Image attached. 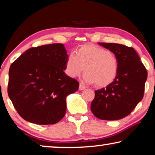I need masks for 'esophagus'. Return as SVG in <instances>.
<instances>
[{"label": "esophagus", "mask_w": 155, "mask_h": 155, "mask_svg": "<svg viewBox=\"0 0 155 155\" xmlns=\"http://www.w3.org/2000/svg\"><path fill=\"white\" fill-rule=\"evenodd\" d=\"M84 89H85V87H84L83 84H80L79 85V90H84Z\"/></svg>", "instance_id": "esophagus-1"}]
</instances>
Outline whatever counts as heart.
Returning <instances> with one entry per match:
<instances>
[{
    "label": "heart",
    "instance_id": "1",
    "mask_svg": "<svg viewBox=\"0 0 155 155\" xmlns=\"http://www.w3.org/2000/svg\"><path fill=\"white\" fill-rule=\"evenodd\" d=\"M84 70L87 82L95 83L98 87H105L117 77L118 61L115 55L105 48L93 44H84L76 50L75 56L68 55L65 73L74 78L81 75Z\"/></svg>",
    "mask_w": 155,
    "mask_h": 155
}]
</instances>
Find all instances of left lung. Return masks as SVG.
<instances>
[{
  "label": "left lung",
  "mask_w": 155,
  "mask_h": 155,
  "mask_svg": "<svg viewBox=\"0 0 155 155\" xmlns=\"http://www.w3.org/2000/svg\"><path fill=\"white\" fill-rule=\"evenodd\" d=\"M109 49L118 61L116 80L95 91L91 111L101 120H119L131 113L143 98L147 72L132 47L114 43H98Z\"/></svg>",
  "instance_id": "obj_1"
}]
</instances>
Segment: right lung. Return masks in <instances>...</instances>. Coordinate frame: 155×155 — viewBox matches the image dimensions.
<instances>
[{
	"instance_id": "add662e5",
	"label": "right lung",
	"mask_w": 155,
	"mask_h": 155,
	"mask_svg": "<svg viewBox=\"0 0 155 155\" xmlns=\"http://www.w3.org/2000/svg\"><path fill=\"white\" fill-rule=\"evenodd\" d=\"M68 56L63 44H47L27 50L10 65L8 96L23 119L49 125L64 117L66 97L79 87L64 73Z\"/></svg>"
}]
</instances>
